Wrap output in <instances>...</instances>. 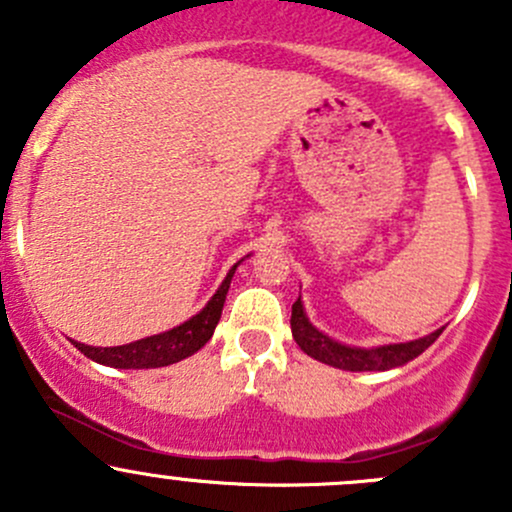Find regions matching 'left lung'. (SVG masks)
<instances>
[{"instance_id":"left-lung-1","label":"left lung","mask_w":512,"mask_h":512,"mask_svg":"<svg viewBox=\"0 0 512 512\" xmlns=\"http://www.w3.org/2000/svg\"><path fill=\"white\" fill-rule=\"evenodd\" d=\"M289 324H292L294 342L299 344V349H302L304 354L342 371L396 369V366L409 364V361L416 359L418 354L426 352V349L443 334L441 327L436 329V332L426 334V337L411 339V342L379 344V347H352V344L337 342V339L324 334L322 329H317L309 322L307 312H304L302 294H299L297 302L292 304V319H289Z\"/></svg>"}]
</instances>
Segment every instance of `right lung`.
I'll list each match as a JSON object with an SVG mask.
<instances>
[{"label": "right lung", "mask_w": 512, "mask_h": 512, "mask_svg": "<svg viewBox=\"0 0 512 512\" xmlns=\"http://www.w3.org/2000/svg\"><path fill=\"white\" fill-rule=\"evenodd\" d=\"M240 262H235V265L230 267V272L225 275L218 292H215L213 297H210V302L205 304L198 314H193L188 322L178 324V327L168 329V332L138 339V342L121 344V347H89V344L74 342L76 349L84 356H89L91 361H96V364L113 366V369H158V366H168L185 359V356H193L198 349H203L205 344L210 342V337H213L215 327H218L220 322V314H223V304L227 297V289H230L232 275H235Z\"/></svg>", "instance_id": "right-lung-1"}]
</instances>
